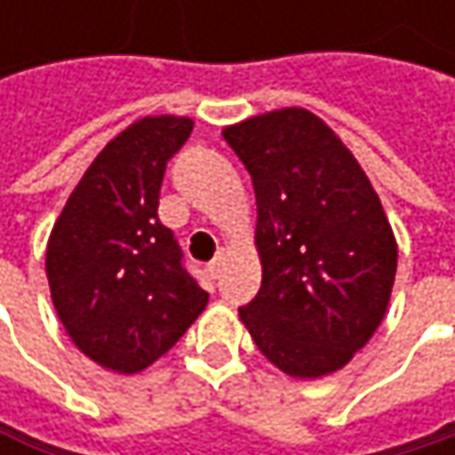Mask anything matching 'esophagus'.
<instances>
[{
  "label": "esophagus",
  "mask_w": 455,
  "mask_h": 455,
  "mask_svg": "<svg viewBox=\"0 0 455 455\" xmlns=\"http://www.w3.org/2000/svg\"><path fill=\"white\" fill-rule=\"evenodd\" d=\"M224 263H227V250H219V252H216V258L208 263V274H211L213 279H219V276H221Z\"/></svg>",
  "instance_id": "esophagus-1"
}]
</instances>
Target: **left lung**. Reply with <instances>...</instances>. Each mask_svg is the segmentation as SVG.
<instances>
[{
  "label": "left lung",
  "instance_id": "obj_1",
  "mask_svg": "<svg viewBox=\"0 0 455 455\" xmlns=\"http://www.w3.org/2000/svg\"><path fill=\"white\" fill-rule=\"evenodd\" d=\"M258 203V295L239 308L260 353L290 377L342 369L387 311L398 244L339 137L287 108L224 129Z\"/></svg>",
  "mask_w": 455,
  "mask_h": 455
}]
</instances>
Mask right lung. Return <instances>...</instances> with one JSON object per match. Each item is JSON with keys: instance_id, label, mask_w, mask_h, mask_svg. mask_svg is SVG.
Listing matches in <instances>:
<instances>
[{"instance_id": "1", "label": "right lung", "mask_w": 455, "mask_h": 455, "mask_svg": "<svg viewBox=\"0 0 455 455\" xmlns=\"http://www.w3.org/2000/svg\"><path fill=\"white\" fill-rule=\"evenodd\" d=\"M189 118L155 116L121 132L68 197L46 244V279L70 339L100 366L137 374L208 306L157 200Z\"/></svg>"}]
</instances>
